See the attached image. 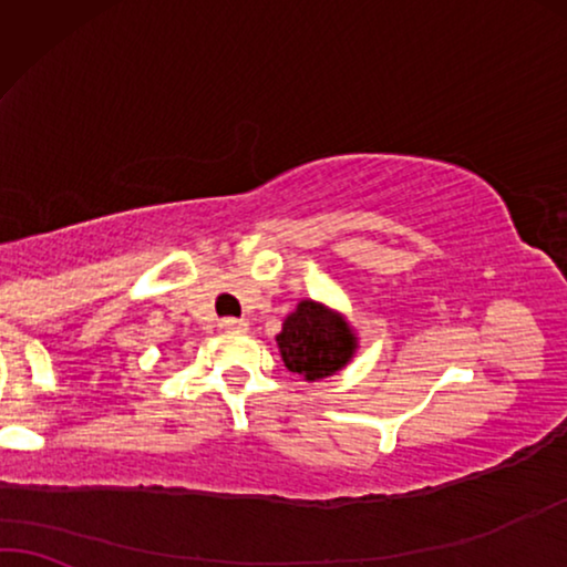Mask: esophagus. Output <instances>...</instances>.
I'll list each match as a JSON object with an SVG mask.
<instances>
[{"mask_svg": "<svg viewBox=\"0 0 567 567\" xmlns=\"http://www.w3.org/2000/svg\"><path fill=\"white\" fill-rule=\"evenodd\" d=\"M217 327H220L223 331H228V334H240V331L248 329V323L244 319H230V316H228V319H220Z\"/></svg>", "mask_w": 567, "mask_h": 567, "instance_id": "obj_1", "label": "esophagus"}]
</instances>
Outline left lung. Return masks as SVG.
I'll return each mask as SVG.
<instances>
[{"label": "left lung", "instance_id": "8db88e82", "mask_svg": "<svg viewBox=\"0 0 567 567\" xmlns=\"http://www.w3.org/2000/svg\"><path fill=\"white\" fill-rule=\"evenodd\" d=\"M288 371L308 381L327 379L347 365L354 352V337L347 323L313 300L298 303L277 334Z\"/></svg>", "mask_w": 567, "mask_h": 567}]
</instances>
